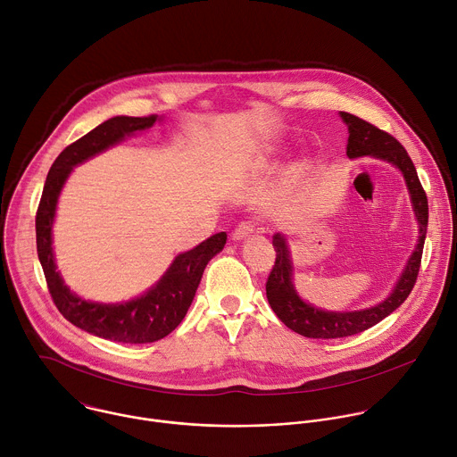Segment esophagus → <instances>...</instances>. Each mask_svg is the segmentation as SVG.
Instances as JSON below:
<instances>
[{"mask_svg":"<svg viewBox=\"0 0 457 457\" xmlns=\"http://www.w3.org/2000/svg\"><path fill=\"white\" fill-rule=\"evenodd\" d=\"M253 230H255V227H253L250 221H241V223L234 228V232H232V239H234V241L246 239L250 234H253Z\"/></svg>","mask_w":457,"mask_h":457,"instance_id":"esophagus-1","label":"esophagus"}]
</instances>
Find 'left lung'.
<instances>
[{
	"mask_svg": "<svg viewBox=\"0 0 457 457\" xmlns=\"http://www.w3.org/2000/svg\"><path fill=\"white\" fill-rule=\"evenodd\" d=\"M339 114L348 127L346 155L350 159L371 155V157L387 161L389 164L396 166L402 171L411 195L412 211L420 225V237L395 289L384 302L370 309H361L352 312H332V311L312 307L311 303H305L298 296L293 286V262L289 257L287 243L282 234H275L273 246H275L277 257H275L273 270L270 271V277L266 280L268 302L273 312L278 316V320L286 327H289L291 330L305 337H314V339H334V337H346V336L359 334L373 327L380 320H384L398 305L403 303V300L412 291L418 271H420L421 252H423V243L427 234V221H428L427 195L418 180L416 168L411 157L407 155L405 148L393 136L377 129L375 125L348 112H339Z\"/></svg>",
	"mask_w": 457,
	"mask_h": 457,
	"instance_id": "1",
	"label": "left lung"
}]
</instances>
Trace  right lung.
I'll use <instances>...</instances> for the list:
<instances>
[{
  "mask_svg": "<svg viewBox=\"0 0 457 457\" xmlns=\"http://www.w3.org/2000/svg\"><path fill=\"white\" fill-rule=\"evenodd\" d=\"M157 120L161 118L155 114L145 118L116 116L62 150L50 168L36 216L37 255L57 309L79 328L118 343H154L175 330L195 298L207 262L220 253L227 243L225 232L211 236L196 248L177 255L162 278L145 295L121 303L84 300L64 284L57 271L52 248V227L59 195L71 170L118 145L127 136L154 127Z\"/></svg>",
  "mask_w": 457,
  "mask_h": 457,
  "instance_id": "1",
  "label": "right lung"
}]
</instances>
